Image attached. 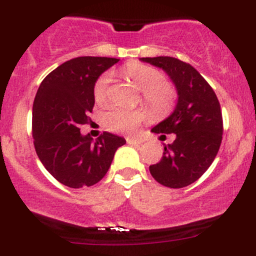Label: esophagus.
<instances>
[{
  "label": "esophagus",
  "instance_id": "obj_1",
  "mask_svg": "<svg viewBox=\"0 0 256 256\" xmlns=\"http://www.w3.org/2000/svg\"><path fill=\"white\" fill-rule=\"evenodd\" d=\"M126 141H128V144H134V146H138V144H142V140H138V138H126Z\"/></svg>",
  "mask_w": 256,
  "mask_h": 256
}]
</instances>
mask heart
I'll use <instances>...</instances> for the list:
<instances>
[{"label": "heart", "mask_w": 256, "mask_h": 256, "mask_svg": "<svg viewBox=\"0 0 256 256\" xmlns=\"http://www.w3.org/2000/svg\"><path fill=\"white\" fill-rule=\"evenodd\" d=\"M122 76L142 92L144 104L154 112H164L174 105V90L164 80L158 69L146 64L130 62L122 68ZM110 76L102 74L95 82L92 96L98 105H104L109 95ZM146 118L141 110H128L120 106H112L102 116L105 128L115 132H135Z\"/></svg>", "instance_id": "b5f03b06"}]
</instances>
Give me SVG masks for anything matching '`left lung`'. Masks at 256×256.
<instances>
[{"label":"left lung","instance_id":"1","mask_svg":"<svg viewBox=\"0 0 256 256\" xmlns=\"http://www.w3.org/2000/svg\"><path fill=\"white\" fill-rule=\"evenodd\" d=\"M162 68L174 82L178 102L174 114L152 128V132L174 134L164 144L161 161L150 166L152 177L170 188H183L200 178L216 158L223 136V118L216 92L197 69L172 56L141 58Z\"/></svg>","mask_w":256,"mask_h":256}]
</instances>
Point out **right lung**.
<instances>
[{
    "instance_id": "1",
    "label": "right lung",
    "mask_w": 256,
    "mask_h": 256,
    "mask_svg": "<svg viewBox=\"0 0 256 256\" xmlns=\"http://www.w3.org/2000/svg\"><path fill=\"white\" fill-rule=\"evenodd\" d=\"M120 59L78 56L48 74L33 102L32 136L38 158L62 184L82 188L106 174L125 138L104 132L96 140L82 136L94 108L92 88L100 74Z\"/></svg>"
}]
</instances>
